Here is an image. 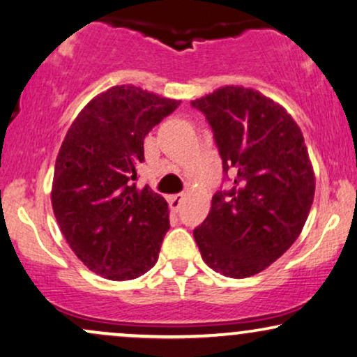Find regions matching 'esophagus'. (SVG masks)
<instances>
[{
  "label": "esophagus",
  "mask_w": 357,
  "mask_h": 357,
  "mask_svg": "<svg viewBox=\"0 0 357 357\" xmlns=\"http://www.w3.org/2000/svg\"><path fill=\"white\" fill-rule=\"evenodd\" d=\"M184 201V194L179 192V194H173V196L168 197V202H169V207L173 208V211H178L179 207H181V204Z\"/></svg>",
  "instance_id": "esophagus-1"
}]
</instances>
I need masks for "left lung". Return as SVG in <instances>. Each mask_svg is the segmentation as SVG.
Returning a JSON list of instances; mask_svg holds the SVG:
<instances>
[{
    "instance_id": "8db88e82",
    "label": "left lung",
    "mask_w": 357,
    "mask_h": 357,
    "mask_svg": "<svg viewBox=\"0 0 357 357\" xmlns=\"http://www.w3.org/2000/svg\"><path fill=\"white\" fill-rule=\"evenodd\" d=\"M211 123L230 191H218L194 240L208 268L243 279L264 271L298 238L315 196L301 127L253 88L222 86L191 101Z\"/></svg>"
}]
</instances>
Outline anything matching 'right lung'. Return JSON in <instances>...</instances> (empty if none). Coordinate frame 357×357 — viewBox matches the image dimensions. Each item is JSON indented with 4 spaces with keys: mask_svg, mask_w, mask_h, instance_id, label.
Returning <instances> with one entry per match:
<instances>
[{
    "mask_svg": "<svg viewBox=\"0 0 357 357\" xmlns=\"http://www.w3.org/2000/svg\"><path fill=\"white\" fill-rule=\"evenodd\" d=\"M181 104L137 88L112 86L93 98L61 142L52 208L66 243L89 271L130 281L153 268L169 228L168 204L139 188L144 140Z\"/></svg>",
    "mask_w": 357,
    "mask_h": 357,
    "instance_id": "obj_1",
    "label": "right lung"
}]
</instances>
